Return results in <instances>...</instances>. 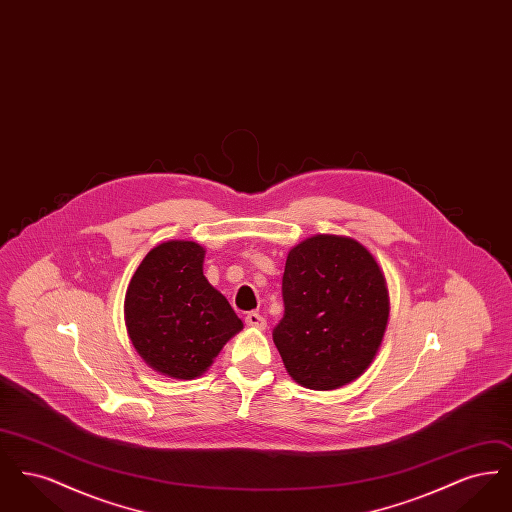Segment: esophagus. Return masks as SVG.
Here are the masks:
<instances>
[{
  "label": "esophagus",
  "mask_w": 512,
  "mask_h": 512,
  "mask_svg": "<svg viewBox=\"0 0 512 512\" xmlns=\"http://www.w3.org/2000/svg\"><path fill=\"white\" fill-rule=\"evenodd\" d=\"M245 322H247V326H251V328H257V330H265V328H267V320L261 317L259 313H247Z\"/></svg>",
  "instance_id": "1"
}]
</instances>
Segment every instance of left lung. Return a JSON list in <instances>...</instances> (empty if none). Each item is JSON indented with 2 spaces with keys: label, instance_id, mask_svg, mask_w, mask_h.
Here are the masks:
<instances>
[{
  "label": "left lung",
  "instance_id": "8db88e82",
  "mask_svg": "<svg viewBox=\"0 0 512 512\" xmlns=\"http://www.w3.org/2000/svg\"><path fill=\"white\" fill-rule=\"evenodd\" d=\"M284 317L272 330L288 374L309 390H338L372 363L390 317L384 272L353 238L317 234L288 253Z\"/></svg>",
  "mask_w": 512,
  "mask_h": 512
}]
</instances>
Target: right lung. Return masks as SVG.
Masks as SVG:
<instances>
[{"label":"right lung","mask_w":512,"mask_h":512,"mask_svg":"<svg viewBox=\"0 0 512 512\" xmlns=\"http://www.w3.org/2000/svg\"><path fill=\"white\" fill-rule=\"evenodd\" d=\"M203 257L205 249L195 242L153 247L124 297L134 349L169 378L201 376L224 343L244 328L226 297L203 276Z\"/></svg>","instance_id":"1"}]
</instances>
